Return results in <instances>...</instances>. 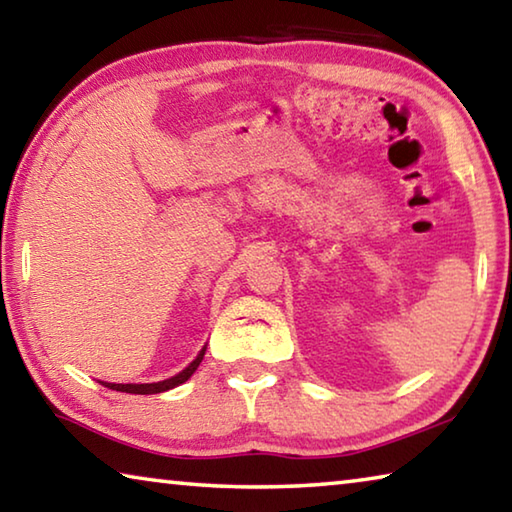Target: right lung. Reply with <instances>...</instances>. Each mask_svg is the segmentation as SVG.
<instances>
[{
    "mask_svg": "<svg viewBox=\"0 0 512 512\" xmlns=\"http://www.w3.org/2000/svg\"><path fill=\"white\" fill-rule=\"evenodd\" d=\"M203 354H205V348L201 350V354H198V357H196L192 363H189V366H187L183 372H178V375L171 377V379L158 381V384H108V381H101V384L106 386V388H112V391H119V393H133V395H155V393H164V391H169V388H176V386H180V384H185V381L196 372L198 363L203 361Z\"/></svg>",
    "mask_w": 512,
    "mask_h": 512,
    "instance_id": "right-lung-1",
    "label": "right lung"
}]
</instances>
